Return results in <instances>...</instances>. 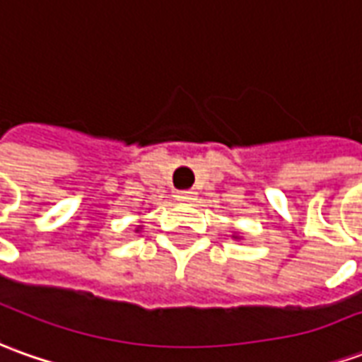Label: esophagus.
<instances>
[{"mask_svg":"<svg viewBox=\"0 0 362 362\" xmlns=\"http://www.w3.org/2000/svg\"><path fill=\"white\" fill-rule=\"evenodd\" d=\"M178 200H180V202H190V200H194V192H192V190H182V192H178Z\"/></svg>","mask_w":362,"mask_h":362,"instance_id":"obj_1","label":"esophagus"}]
</instances>
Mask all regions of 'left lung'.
Returning <instances> with one entry per match:
<instances>
[{"instance_id":"8db88e82","label":"left lung","mask_w":362,"mask_h":362,"mask_svg":"<svg viewBox=\"0 0 362 362\" xmlns=\"http://www.w3.org/2000/svg\"><path fill=\"white\" fill-rule=\"evenodd\" d=\"M233 238H238V235H233Z\"/></svg>"}]
</instances>
